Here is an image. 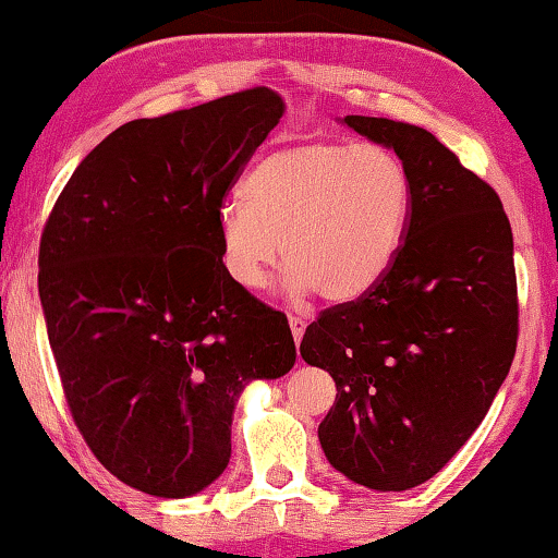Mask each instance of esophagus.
Returning <instances> with one entry per match:
<instances>
[{
  "instance_id": "34e87169",
  "label": "esophagus",
  "mask_w": 558,
  "mask_h": 558,
  "mask_svg": "<svg viewBox=\"0 0 558 558\" xmlns=\"http://www.w3.org/2000/svg\"><path fill=\"white\" fill-rule=\"evenodd\" d=\"M288 323H290V330H293V338H295V343H301L303 340V332H305V328H307V318H303V315H288Z\"/></svg>"
}]
</instances>
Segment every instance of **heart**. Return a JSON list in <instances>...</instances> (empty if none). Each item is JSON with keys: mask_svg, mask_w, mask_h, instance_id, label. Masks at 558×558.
Returning a JSON list of instances; mask_svg holds the SVG:
<instances>
[{"mask_svg": "<svg viewBox=\"0 0 558 558\" xmlns=\"http://www.w3.org/2000/svg\"><path fill=\"white\" fill-rule=\"evenodd\" d=\"M245 199L220 207V257L245 290H260L280 251L282 288L359 301L393 268L411 213V180L393 149L307 140L263 157Z\"/></svg>", "mask_w": 558, "mask_h": 558, "instance_id": "1", "label": "heart"}]
</instances>
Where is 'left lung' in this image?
I'll return each instance as SVG.
<instances>
[{"label": "left lung", "instance_id": "obj_1", "mask_svg": "<svg viewBox=\"0 0 558 558\" xmlns=\"http://www.w3.org/2000/svg\"><path fill=\"white\" fill-rule=\"evenodd\" d=\"M401 157L411 213L393 268L305 328L301 355L336 380L318 426L355 484L405 492L453 459L492 409L519 338L513 235L496 190L428 130L348 114Z\"/></svg>", "mask_w": 558, "mask_h": 558}]
</instances>
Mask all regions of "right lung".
I'll use <instances>...</instances> for the list:
<instances>
[{
    "label": "right lung",
    "mask_w": 558,
    "mask_h": 558,
    "mask_svg": "<svg viewBox=\"0 0 558 558\" xmlns=\"http://www.w3.org/2000/svg\"><path fill=\"white\" fill-rule=\"evenodd\" d=\"M286 105L253 87L107 135L39 243V298L89 451L137 492L185 498L226 471L238 396L293 368L286 313L228 276L218 215Z\"/></svg>",
    "instance_id": "right-lung-1"
}]
</instances>
